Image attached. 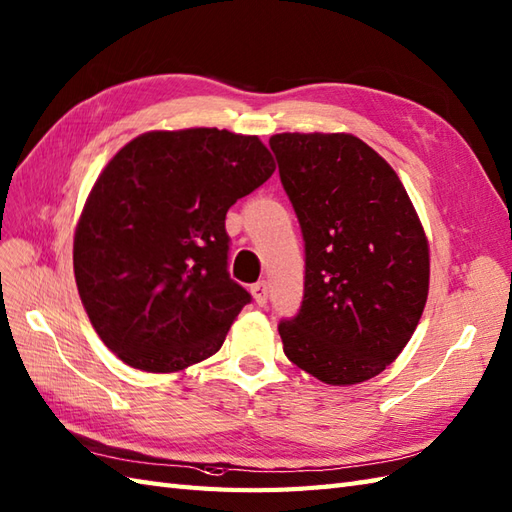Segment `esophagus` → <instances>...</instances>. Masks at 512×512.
<instances>
[{"label":"esophagus","mask_w":512,"mask_h":512,"mask_svg":"<svg viewBox=\"0 0 512 512\" xmlns=\"http://www.w3.org/2000/svg\"><path fill=\"white\" fill-rule=\"evenodd\" d=\"M251 294H253L255 303H257L259 307H264V305L268 303V285H266V281L255 283L253 288H251Z\"/></svg>","instance_id":"1"}]
</instances>
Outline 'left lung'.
Masks as SVG:
<instances>
[{
  "instance_id": "left-lung-1",
  "label": "left lung",
  "mask_w": 512,
  "mask_h": 512,
  "mask_svg": "<svg viewBox=\"0 0 512 512\" xmlns=\"http://www.w3.org/2000/svg\"><path fill=\"white\" fill-rule=\"evenodd\" d=\"M305 240L299 314L283 353L331 386L360 384L397 360L430 290V246L386 159L349 133L270 137Z\"/></svg>"
}]
</instances>
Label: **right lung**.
Returning <instances> with one entry per match:
<instances>
[{
	"label": "right lung",
	"mask_w": 512,
	"mask_h": 512,
	"mask_svg": "<svg viewBox=\"0 0 512 512\" xmlns=\"http://www.w3.org/2000/svg\"><path fill=\"white\" fill-rule=\"evenodd\" d=\"M275 159L255 135L150 130L106 163L74 235L80 301L128 366L174 373L216 353L251 303L229 277L227 211Z\"/></svg>",
	"instance_id": "add662e5"
}]
</instances>
